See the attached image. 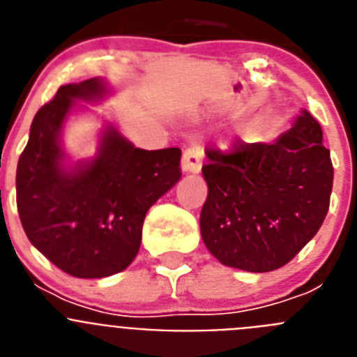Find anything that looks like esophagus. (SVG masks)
<instances>
[{
    "instance_id": "obj_1",
    "label": "esophagus",
    "mask_w": 357,
    "mask_h": 357,
    "mask_svg": "<svg viewBox=\"0 0 357 357\" xmlns=\"http://www.w3.org/2000/svg\"><path fill=\"white\" fill-rule=\"evenodd\" d=\"M202 159H204V150H202V146L195 144V146L188 148L184 151V155H182V172L200 173Z\"/></svg>"
}]
</instances>
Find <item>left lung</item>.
Listing matches in <instances>:
<instances>
[{
  "label": "left lung",
  "mask_w": 357,
  "mask_h": 357,
  "mask_svg": "<svg viewBox=\"0 0 357 357\" xmlns=\"http://www.w3.org/2000/svg\"><path fill=\"white\" fill-rule=\"evenodd\" d=\"M206 155L200 232L220 263L272 272L314 238L329 211L334 169L320 123L307 110L275 143L238 139L230 153Z\"/></svg>",
  "instance_id": "8db88e82"
}]
</instances>
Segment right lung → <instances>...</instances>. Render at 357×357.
<instances>
[{"instance_id": "1", "label": "right lung", "mask_w": 357, "mask_h": 357, "mask_svg": "<svg viewBox=\"0 0 357 357\" xmlns=\"http://www.w3.org/2000/svg\"><path fill=\"white\" fill-rule=\"evenodd\" d=\"M103 78L62 85L40 107L17 162V211L28 239L62 272L102 279L123 272L139 252L143 222L181 181V148L141 150L112 125L96 155L68 162L62 130L78 102H100Z\"/></svg>"}]
</instances>
